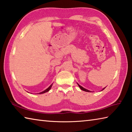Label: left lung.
Masks as SVG:
<instances>
[{"label":"left lung","instance_id":"8db88e82","mask_svg":"<svg viewBox=\"0 0 132 132\" xmlns=\"http://www.w3.org/2000/svg\"><path fill=\"white\" fill-rule=\"evenodd\" d=\"M78 87L80 88V89H81V90H84V91H86V92H90V91L88 90H87V89H85V88H84L82 87H81V86H80L79 84H78Z\"/></svg>","mask_w":132,"mask_h":132}]
</instances>
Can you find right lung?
<instances>
[{"label": "right lung", "mask_w": 132, "mask_h": 132, "mask_svg": "<svg viewBox=\"0 0 132 132\" xmlns=\"http://www.w3.org/2000/svg\"><path fill=\"white\" fill-rule=\"evenodd\" d=\"M51 87H52V85H50V87L47 88V89H45V90L43 91L42 92H40V93H40V94H42V93H45V92H47L48 91H49V90H50V89H51Z\"/></svg>", "instance_id": "obj_1"}]
</instances>
